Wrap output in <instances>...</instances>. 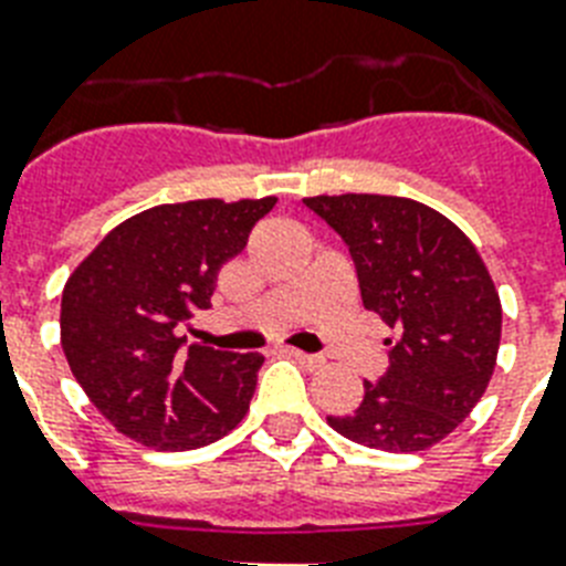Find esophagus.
I'll use <instances>...</instances> for the list:
<instances>
[{"mask_svg": "<svg viewBox=\"0 0 566 566\" xmlns=\"http://www.w3.org/2000/svg\"><path fill=\"white\" fill-rule=\"evenodd\" d=\"M284 355H291L293 361H300L305 370H319V367L326 364L323 358H319V355H308V353H302V349H291V346L284 349Z\"/></svg>", "mask_w": 566, "mask_h": 566, "instance_id": "obj_1", "label": "esophagus"}]
</instances>
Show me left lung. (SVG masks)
<instances>
[{
  "mask_svg": "<svg viewBox=\"0 0 566 566\" xmlns=\"http://www.w3.org/2000/svg\"><path fill=\"white\" fill-rule=\"evenodd\" d=\"M346 240L364 308L396 332L390 367L328 426L361 447L422 452L452 434L488 390L502 302L479 249L455 222L405 196H305Z\"/></svg>",
  "mask_w": 566,
  "mask_h": 566,
  "instance_id": "1",
  "label": "left lung"
}]
</instances>
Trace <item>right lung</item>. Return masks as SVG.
I'll list each match as a JSON object with an SVG mask.
<instances>
[{"label":"right lung","instance_id":"add662e5","mask_svg":"<svg viewBox=\"0 0 566 566\" xmlns=\"http://www.w3.org/2000/svg\"><path fill=\"white\" fill-rule=\"evenodd\" d=\"M275 196L155 205L119 222L75 266L61 296V346L105 420L158 452L226 438L249 411L264 355L217 353L176 326L211 308L220 266Z\"/></svg>","mask_w":566,"mask_h":566}]
</instances>
